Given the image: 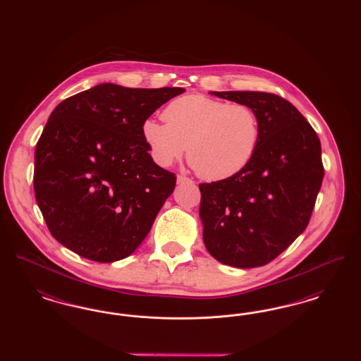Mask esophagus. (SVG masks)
I'll return each instance as SVG.
<instances>
[{
    "mask_svg": "<svg viewBox=\"0 0 361 361\" xmlns=\"http://www.w3.org/2000/svg\"><path fill=\"white\" fill-rule=\"evenodd\" d=\"M185 183H193V181L185 176H177V184H185Z\"/></svg>",
    "mask_w": 361,
    "mask_h": 361,
    "instance_id": "34e87169",
    "label": "esophagus"
}]
</instances>
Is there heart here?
Masks as SVG:
<instances>
[{"label":"heart","instance_id":"1","mask_svg":"<svg viewBox=\"0 0 361 361\" xmlns=\"http://www.w3.org/2000/svg\"><path fill=\"white\" fill-rule=\"evenodd\" d=\"M165 121L146 119L142 137L161 166L185 154L206 180H226L245 169L256 154L259 121L253 108L204 94H187L169 104Z\"/></svg>","mask_w":361,"mask_h":361}]
</instances>
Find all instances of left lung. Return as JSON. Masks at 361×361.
<instances>
[{
	"label": "left lung",
	"mask_w": 361,
	"mask_h": 361,
	"mask_svg": "<svg viewBox=\"0 0 361 361\" xmlns=\"http://www.w3.org/2000/svg\"><path fill=\"white\" fill-rule=\"evenodd\" d=\"M209 93L253 108L259 142L245 169L199 185L203 240L208 253L224 265L262 267L309 224L324 178L321 142L283 97L252 90Z\"/></svg>",
	"instance_id": "obj_1"
}]
</instances>
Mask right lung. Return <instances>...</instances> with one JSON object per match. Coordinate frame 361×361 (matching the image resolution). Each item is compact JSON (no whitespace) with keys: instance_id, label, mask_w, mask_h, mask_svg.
Here are the masks:
<instances>
[{"instance_id":"1","label":"right lung","mask_w":361,"mask_h":361,"mask_svg":"<svg viewBox=\"0 0 361 361\" xmlns=\"http://www.w3.org/2000/svg\"><path fill=\"white\" fill-rule=\"evenodd\" d=\"M184 92L100 84L56 105L34 172L35 197L55 240L97 262L137 250L176 187V176L149 154L142 123Z\"/></svg>"}]
</instances>
